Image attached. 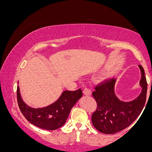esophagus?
I'll list each match as a JSON object with an SVG mask.
<instances>
[{"mask_svg": "<svg viewBox=\"0 0 152 152\" xmlns=\"http://www.w3.org/2000/svg\"><path fill=\"white\" fill-rule=\"evenodd\" d=\"M83 93L86 96H90V95H91L92 91L91 89L88 88H84V89H83Z\"/></svg>", "mask_w": 152, "mask_h": 152, "instance_id": "obj_1", "label": "esophagus"}]
</instances>
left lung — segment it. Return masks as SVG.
Returning a JSON list of instances; mask_svg holds the SVG:
<instances>
[{"label": "left lung", "instance_id": "1", "mask_svg": "<svg viewBox=\"0 0 152 152\" xmlns=\"http://www.w3.org/2000/svg\"><path fill=\"white\" fill-rule=\"evenodd\" d=\"M138 67L141 72L142 91L134 100L124 102L118 99L114 93V79L103 81L94 88L92 96L97 107L92 115V123L100 132L117 133L132 124L142 112L146 102L147 83L143 68L140 65Z\"/></svg>", "mask_w": 152, "mask_h": 152}]
</instances>
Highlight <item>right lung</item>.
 I'll use <instances>...</instances> for the list:
<instances>
[{
  "label": "right lung",
  "mask_w": 152,
  "mask_h": 152,
  "mask_svg": "<svg viewBox=\"0 0 152 152\" xmlns=\"http://www.w3.org/2000/svg\"><path fill=\"white\" fill-rule=\"evenodd\" d=\"M81 96V88L75 91H65L52 104L41 108H33L23 102L19 86L17 87L18 104L22 114L31 124L47 130H55L64 125L72 107Z\"/></svg>",
  "instance_id": "right-lung-1"
}]
</instances>
